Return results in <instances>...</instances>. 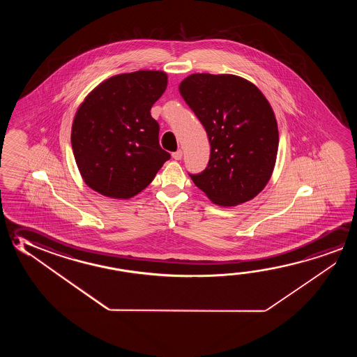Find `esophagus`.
<instances>
[{
  "label": "esophagus",
  "mask_w": 357,
  "mask_h": 357,
  "mask_svg": "<svg viewBox=\"0 0 357 357\" xmlns=\"http://www.w3.org/2000/svg\"><path fill=\"white\" fill-rule=\"evenodd\" d=\"M172 157L176 159V160H181V159L183 158V151L178 149L176 152H174L173 154H172Z\"/></svg>",
  "instance_id": "34e87169"
}]
</instances>
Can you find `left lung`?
Wrapping results in <instances>:
<instances>
[{
    "label": "left lung",
    "mask_w": 357,
    "mask_h": 357,
    "mask_svg": "<svg viewBox=\"0 0 357 357\" xmlns=\"http://www.w3.org/2000/svg\"><path fill=\"white\" fill-rule=\"evenodd\" d=\"M179 92L203 124L211 158L189 174L213 203L235 206L257 197L274 169L279 132L274 112L257 86L233 75L194 73Z\"/></svg>",
    "instance_id": "8db88e82"
}]
</instances>
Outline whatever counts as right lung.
Here are the masks:
<instances>
[{"mask_svg":"<svg viewBox=\"0 0 357 357\" xmlns=\"http://www.w3.org/2000/svg\"><path fill=\"white\" fill-rule=\"evenodd\" d=\"M167 83L164 72L137 70L111 77L88 94L70 135L88 187L109 198H132L170 159L159 146V124L151 116Z\"/></svg>","mask_w":357,"mask_h":357,"instance_id":"1","label":"right lung"}]
</instances>
